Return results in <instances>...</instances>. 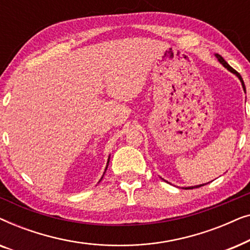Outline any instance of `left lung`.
Returning <instances> with one entry per match:
<instances>
[{
    "mask_svg": "<svg viewBox=\"0 0 250 250\" xmlns=\"http://www.w3.org/2000/svg\"><path fill=\"white\" fill-rule=\"evenodd\" d=\"M216 58H217V59H218V61H220V62H221L222 64H223V66H224L225 68H227V69H229V70H230V71H231V73H233V74H235V75H237V76L239 77V80H240V81H241V83H242V87H244V90L246 91V87H245V83H244V81H242V77L240 76V74H239L237 70H234V69H233V68H232V67L230 66V64H229V63L227 62V61H225V60L223 59V58H222V57L220 56V54H216ZM203 186H205V184H201V186H196V187H190V188H186V189H193V188H199V187H203Z\"/></svg>",
    "mask_w": 250,
    "mask_h": 250,
    "instance_id": "8db88e82",
    "label": "left lung"
}]
</instances>
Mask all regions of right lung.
I'll return each instance as SVG.
<instances>
[{
  "label": "right lung",
  "mask_w": 250,
  "mask_h": 250,
  "mask_svg": "<svg viewBox=\"0 0 250 250\" xmlns=\"http://www.w3.org/2000/svg\"><path fill=\"white\" fill-rule=\"evenodd\" d=\"M108 163H109V160H108ZM107 167H108V165H107Z\"/></svg>",
  "instance_id": "add662e5"
}]
</instances>
